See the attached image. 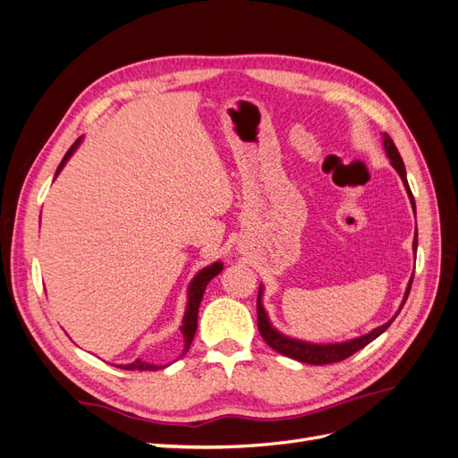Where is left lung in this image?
<instances>
[{
    "instance_id": "obj_1",
    "label": "left lung",
    "mask_w": 458,
    "mask_h": 458,
    "mask_svg": "<svg viewBox=\"0 0 458 458\" xmlns=\"http://www.w3.org/2000/svg\"><path fill=\"white\" fill-rule=\"evenodd\" d=\"M382 145H384V150L387 158H390V164L394 165V170L399 174L401 182H403L405 185V191L409 195V200L412 204V212L417 214V206H414V199H412V192H411V187H409V182H407V172H405V164L403 160H401L399 157V150L397 147L394 145V141L390 140V135L384 133L382 135ZM417 246H419V231H414V239H412V250L417 252ZM412 276H414V271H412ZM412 276L411 281L407 284V290H405V296H403V301H401V306L397 310V313L390 318V321L384 323L382 327H377L372 328L369 335H363V336H357V338H352V340H345V342H335V344H315V342H306V340H298V338H290L286 335H283L281 330H276L271 321H269V315L266 311V308H263V284H259V293H258V328H259V335L261 338L267 342L269 348H273L275 352H279L290 359H296V361L300 363H308V365H328V363H338V361H344V359H348L350 355H353L355 352L363 350L367 344H370L372 340H377L382 332L392 325L394 318L399 315L401 308H403V303L407 301L409 298V293H411V284H412Z\"/></svg>"
}]
</instances>
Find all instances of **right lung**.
Returning a JSON list of instances; mask_svg holds the SVG:
<instances>
[{"mask_svg":"<svg viewBox=\"0 0 458 458\" xmlns=\"http://www.w3.org/2000/svg\"><path fill=\"white\" fill-rule=\"evenodd\" d=\"M81 140L84 137H80V140L68 148V152L64 155V158L61 160L57 172H55V177H57L61 174V170L64 168V164L71 160V157L76 152V148L80 147ZM221 269H224V263L221 261H214L212 266H206L204 269H200L195 276H192V281L189 283V288H187V306H185V315H183V321H182V327H179V330H182L183 335V350H182V355H185L191 348V342L192 338H195V332H197V318H199V308H200V301H202V296H204V290L208 286V283H210L216 275L221 273ZM179 355V357H182ZM120 369H128V370H158V369H164V365H155V363H147V361H141V359H135L133 363L130 365H120Z\"/></svg>","mask_w":458,"mask_h":458,"instance_id":"obj_1","label":"right lung"}]
</instances>
